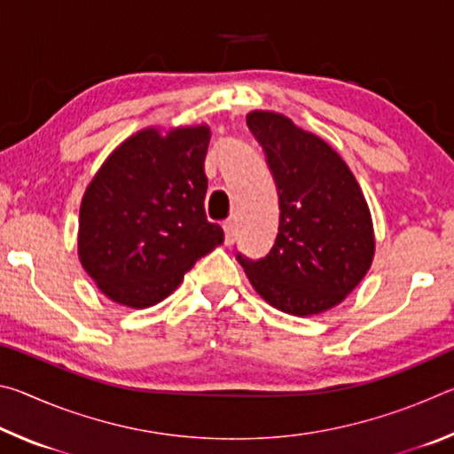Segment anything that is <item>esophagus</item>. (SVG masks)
I'll use <instances>...</instances> for the list:
<instances>
[{"label":"esophagus","mask_w":454,"mask_h":454,"mask_svg":"<svg viewBox=\"0 0 454 454\" xmlns=\"http://www.w3.org/2000/svg\"><path fill=\"white\" fill-rule=\"evenodd\" d=\"M224 234H226V244L232 246L236 240V234H238V226L234 220H226L224 222Z\"/></svg>","instance_id":"34e87169"}]
</instances>
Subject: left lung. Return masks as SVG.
Returning a JSON list of instances; mask_svg holds the SVG:
<instances>
[{
    "label": "left lung",
    "instance_id": "8db88e82",
    "mask_svg": "<svg viewBox=\"0 0 454 454\" xmlns=\"http://www.w3.org/2000/svg\"><path fill=\"white\" fill-rule=\"evenodd\" d=\"M262 145L278 192V234L270 252H238L252 286L268 304L310 317L342 302L374 256L366 200L344 160L318 136L274 112L246 116Z\"/></svg>",
    "mask_w": 454,
    "mask_h": 454
}]
</instances>
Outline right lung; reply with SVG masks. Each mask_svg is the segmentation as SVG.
Masks as SVG:
<instances>
[{"label":"right lung","instance_id":"obj_1","mask_svg":"<svg viewBox=\"0 0 454 454\" xmlns=\"http://www.w3.org/2000/svg\"><path fill=\"white\" fill-rule=\"evenodd\" d=\"M206 126L142 129L106 160L80 208V260L114 302L145 309L224 240L206 220Z\"/></svg>","mask_w":454,"mask_h":454}]
</instances>
